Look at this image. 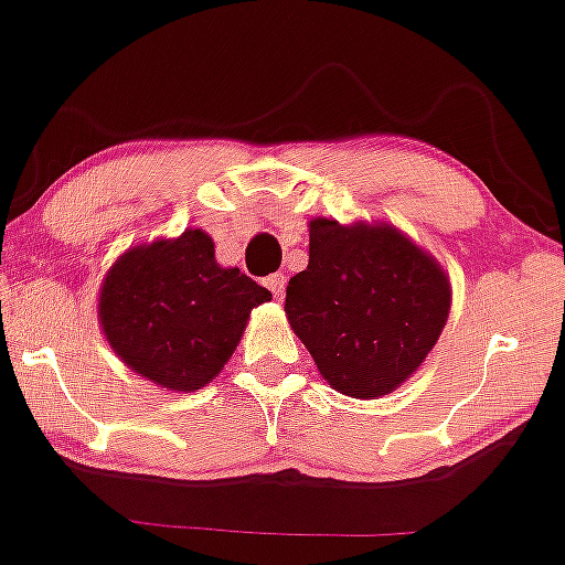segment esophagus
<instances>
[{"label": "esophagus", "mask_w": 565, "mask_h": 565, "mask_svg": "<svg viewBox=\"0 0 565 565\" xmlns=\"http://www.w3.org/2000/svg\"><path fill=\"white\" fill-rule=\"evenodd\" d=\"M265 287L274 291L276 300H284V291H287V276L284 274H274L265 278Z\"/></svg>", "instance_id": "1"}]
</instances>
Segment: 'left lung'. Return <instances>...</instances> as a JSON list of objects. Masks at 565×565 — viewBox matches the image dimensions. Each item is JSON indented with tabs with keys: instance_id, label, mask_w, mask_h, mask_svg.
I'll list each match as a JSON object with an SVG mask.
<instances>
[{
	"instance_id": "8db88e82",
	"label": "left lung",
	"mask_w": 565,
	"mask_h": 565,
	"mask_svg": "<svg viewBox=\"0 0 565 565\" xmlns=\"http://www.w3.org/2000/svg\"><path fill=\"white\" fill-rule=\"evenodd\" d=\"M310 263L289 278L287 321L321 376L358 399L416 373L450 316L439 260L390 223L312 217Z\"/></svg>"
}]
</instances>
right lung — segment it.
I'll use <instances>...</instances> for the list:
<instances>
[{"mask_svg": "<svg viewBox=\"0 0 565 565\" xmlns=\"http://www.w3.org/2000/svg\"><path fill=\"white\" fill-rule=\"evenodd\" d=\"M270 291L215 260L213 236L186 228L173 239L128 247L99 287V326L134 373L168 392L207 386Z\"/></svg>", "mask_w": 565, "mask_h": 565, "instance_id": "add662e5", "label": "right lung"}]
</instances>
